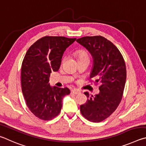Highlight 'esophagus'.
<instances>
[{
  "mask_svg": "<svg viewBox=\"0 0 146 146\" xmlns=\"http://www.w3.org/2000/svg\"><path fill=\"white\" fill-rule=\"evenodd\" d=\"M72 92L74 94H78L80 93V91L77 90V89H73V90H72Z\"/></svg>",
  "mask_w": 146,
  "mask_h": 146,
  "instance_id": "34e87169",
  "label": "esophagus"
}]
</instances>
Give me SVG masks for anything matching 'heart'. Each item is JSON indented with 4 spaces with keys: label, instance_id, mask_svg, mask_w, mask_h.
<instances>
[{
    "label": "heart",
    "instance_id": "obj_1",
    "mask_svg": "<svg viewBox=\"0 0 146 146\" xmlns=\"http://www.w3.org/2000/svg\"><path fill=\"white\" fill-rule=\"evenodd\" d=\"M77 54L78 56V58H88V56L87 54V53H86V52L85 50H79L77 52Z\"/></svg>",
    "mask_w": 146,
    "mask_h": 146
}]
</instances>
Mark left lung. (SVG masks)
I'll list each match as a JSON object with an SVG mask.
<instances>
[{"mask_svg": "<svg viewBox=\"0 0 146 146\" xmlns=\"http://www.w3.org/2000/svg\"><path fill=\"white\" fill-rule=\"evenodd\" d=\"M93 58L90 78L99 82V93L94 96L86 92L88 100L80 106L81 113L89 121L99 122L111 115L121 103L126 80V64L121 52L101 36H85L77 40Z\"/></svg>", "mask_w": 146, "mask_h": 146, "instance_id": "obj_1", "label": "left lung"}]
</instances>
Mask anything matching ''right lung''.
<instances>
[{"instance_id":"1","label":"right lung","mask_w":146,"mask_h":146,"mask_svg":"<svg viewBox=\"0 0 146 146\" xmlns=\"http://www.w3.org/2000/svg\"><path fill=\"white\" fill-rule=\"evenodd\" d=\"M76 38L44 36L31 46L22 64V91L30 111L43 121L60 113L62 99L70 91L68 88L51 86L49 77L60 67L66 48Z\"/></svg>"}]
</instances>
